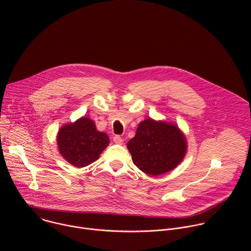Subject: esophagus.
<instances>
[{
	"instance_id": "obj_1",
	"label": "esophagus",
	"mask_w": 251,
	"mask_h": 251,
	"mask_svg": "<svg viewBox=\"0 0 251 251\" xmlns=\"http://www.w3.org/2000/svg\"><path fill=\"white\" fill-rule=\"evenodd\" d=\"M113 141H114V143H116V144H122V143H123V138L121 136H119V135H115L113 137Z\"/></svg>"
}]
</instances>
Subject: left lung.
Masks as SVG:
<instances>
[{
  "label": "left lung",
  "mask_w": 251,
  "mask_h": 251,
  "mask_svg": "<svg viewBox=\"0 0 251 251\" xmlns=\"http://www.w3.org/2000/svg\"><path fill=\"white\" fill-rule=\"evenodd\" d=\"M127 148L136 167L150 176H159L183 161L187 144L176 125L148 118L139 124Z\"/></svg>",
  "instance_id": "obj_1"
}]
</instances>
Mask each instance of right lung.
<instances>
[{
	"mask_svg": "<svg viewBox=\"0 0 251 251\" xmlns=\"http://www.w3.org/2000/svg\"><path fill=\"white\" fill-rule=\"evenodd\" d=\"M108 144L109 137L97 131L93 121L87 117L62 126L57 135L59 153L67 162L78 168L98 160Z\"/></svg>",
	"mask_w": 251,
	"mask_h": 251,
	"instance_id": "add662e5",
	"label": "right lung"
}]
</instances>
